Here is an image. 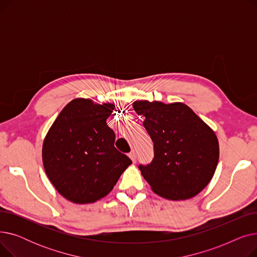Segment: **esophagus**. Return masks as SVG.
Returning <instances> with one entry per match:
<instances>
[{
    "instance_id": "1",
    "label": "esophagus",
    "mask_w": 257,
    "mask_h": 257,
    "mask_svg": "<svg viewBox=\"0 0 257 257\" xmlns=\"http://www.w3.org/2000/svg\"><path fill=\"white\" fill-rule=\"evenodd\" d=\"M129 157H130V159L133 161V163H136V160H137V153H136V152H134V151L130 152V153H129Z\"/></svg>"
}]
</instances>
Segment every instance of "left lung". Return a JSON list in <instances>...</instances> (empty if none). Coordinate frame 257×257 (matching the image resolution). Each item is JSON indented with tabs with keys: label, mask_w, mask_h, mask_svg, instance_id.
Wrapping results in <instances>:
<instances>
[{
	"label": "left lung",
	"mask_w": 257,
	"mask_h": 257,
	"mask_svg": "<svg viewBox=\"0 0 257 257\" xmlns=\"http://www.w3.org/2000/svg\"><path fill=\"white\" fill-rule=\"evenodd\" d=\"M132 106L144 116L154 146L152 163L139 167L152 191L173 201L191 199L203 191L219 161L214 131L181 102L141 100Z\"/></svg>",
	"instance_id": "left-lung-1"
}]
</instances>
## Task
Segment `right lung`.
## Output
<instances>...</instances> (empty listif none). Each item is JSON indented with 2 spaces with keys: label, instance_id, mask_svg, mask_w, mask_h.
<instances>
[{
  "label": "right lung",
  "instance_id": "add662e5",
  "mask_svg": "<svg viewBox=\"0 0 257 257\" xmlns=\"http://www.w3.org/2000/svg\"><path fill=\"white\" fill-rule=\"evenodd\" d=\"M113 103L72 100L60 111L43 144V164L56 191L73 203H93L109 194L131 159L114 147L106 119Z\"/></svg>",
  "mask_w": 257,
  "mask_h": 257
}]
</instances>
